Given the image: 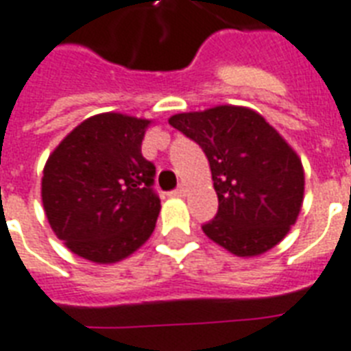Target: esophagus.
I'll return each mask as SVG.
<instances>
[{
  "label": "esophagus",
  "mask_w": 351,
  "mask_h": 351,
  "mask_svg": "<svg viewBox=\"0 0 351 351\" xmlns=\"http://www.w3.org/2000/svg\"><path fill=\"white\" fill-rule=\"evenodd\" d=\"M186 193H187L186 184H180V186L176 187L175 191H173V195H175V197H186Z\"/></svg>",
  "instance_id": "1"
}]
</instances>
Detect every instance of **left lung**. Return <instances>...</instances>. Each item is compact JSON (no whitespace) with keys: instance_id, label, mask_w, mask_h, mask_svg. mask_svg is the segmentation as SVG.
Wrapping results in <instances>:
<instances>
[{"instance_id":"obj_1","label":"left lung","mask_w":351,"mask_h":351,"mask_svg":"<svg viewBox=\"0 0 351 351\" xmlns=\"http://www.w3.org/2000/svg\"><path fill=\"white\" fill-rule=\"evenodd\" d=\"M169 125L199 143L210 162L219 211L204 234L239 258L276 247L304 202V167L293 147L247 106L175 114Z\"/></svg>"}]
</instances>
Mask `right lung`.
<instances>
[{"label": "right lung", "mask_w": 351, "mask_h": 351, "mask_svg": "<svg viewBox=\"0 0 351 351\" xmlns=\"http://www.w3.org/2000/svg\"><path fill=\"white\" fill-rule=\"evenodd\" d=\"M151 121L119 112L84 119L51 152L42 204L64 245L93 263L121 261L156 226V167L141 154Z\"/></svg>", "instance_id": "1"}]
</instances>
